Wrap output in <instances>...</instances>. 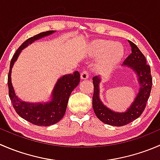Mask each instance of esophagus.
Wrapping results in <instances>:
<instances>
[{"label": "esophagus", "instance_id": "1", "mask_svg": "<svg viewBox=\"0 0 160 160\" xmlns=\"http://www.w3.org/2000/svg\"><path fill=\"white\" fill-rule=\"evenodd\" d=\"M88 77H89V73H88V72L87 70L83 71L81 72V74H80V78H81V80H87V79H88Z\"/></svg>", "mask_w": 160, "mask_h": 160}]
</instances>
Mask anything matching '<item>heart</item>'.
Here are the masks:
<instances>
[{
	"label": "heart",
	"mask_w": 160,
	"mask_h": 160,
	"mask_svg": "<svg viewBox=\"0 0 160 160\" xmlns=\"http://www.w3.org/2000/svg\"><path fill=\"white\" fill-rule=\"evenodd\" d=\"M91 56H100L98 61V68L107 70L118 63L124 56V48L122 44L109 40H96L88 49Z\"/></svg>",
	"instance_id": "b5f03b06"
}]
</instances>
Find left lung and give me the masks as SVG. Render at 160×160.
Returning <instances> with one entry per match:
<instances>
[{"instance_id": "8db88e82", "label": "left lung", "mask_w": 160, "mask_h": 160, "mask_svg": "<svg viewBox=\"0 0 160 160\" xmlns=\"http://www.w3.org/2000/svg\"><path fill=\"white\" fill-rule=\"evenodd\" d=\"M132 53L122 62V66H126L132 69L138 77L139 90L130 107L125 112H115L104 105L100 99L99 83L101 77L99 76L93 77V108L99 120L107 125L113 126H123L138 118L146 108L148 99L151 92L152 80L150 67L146 64V59L139 49L132 42L128 41Z\"/></svg>"}]
</instances>
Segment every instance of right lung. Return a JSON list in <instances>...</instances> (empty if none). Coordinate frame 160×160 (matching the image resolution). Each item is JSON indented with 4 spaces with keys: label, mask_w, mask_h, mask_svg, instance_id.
<instances>
[{
    "label": "right lung",
    "mask_w": 160,
    "mask_h": 160,
    "mask_svg": "<svg viewBox=\"0 0 160 160\" xmlns=\"http://www.w3.org/2000/svg\"><path fill=\"white\" fill-rule=\"evenodd\" d=\"M55 32L56 31L52 30L41 32L24 42L11 59L10 70L8 77L9 98L14 110L22 118L38 126L52 125L62 119L67 110V103L71 93L80 83V72L75 71L73 73L61 77L55 85L54 89L52 92V100L49 102L28 103L21 101V99L16 96L11 83V70L14 62L17 60L22 50L36 40L51 35Z\"/></svg>",
    "instance_id": "right-lung-1"
}]
</instances>
